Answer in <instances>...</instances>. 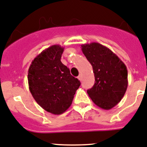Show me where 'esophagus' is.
Returning <instances> with one entry per match:
<instances>
[{
	"mask_svg": "<svg viewBox=\"0 0 147 147\" xmlns=\"http://www.w3.org/2000/svg\"><path fill=\"white\" fill-rule=\"evenodd\" d=\"M78 79H79V80H80V81H82V74L79 75V76H78Z\"/></svg>",
	"mask_w": 147,
	"mask_h": 147,
	"instance_id": "34e87169",
	"label": "esophagus"
}]
</instances>
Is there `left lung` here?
Masks as SVG:
<instances>
[{
    "label": "left lung",
    "instance_id": "1",
    "mask_svg": "<svg viewBox=\"0 0 147 147\" xmlns=\"http://www.w3.org/2000/svg\"><path fill=\"white\" fill-rule=\"evenodd\" d=\"M82 51L93 67L95 84L88 94L95 105L110 110L120 102L128 85L125 64L105 45L91 42L81 45Z\"/></svg>",
    "mask_w": 147,
    "mask_h": 147
}]
</instances>
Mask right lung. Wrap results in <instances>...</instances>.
I'll use <instances>...</instances> for the list:
<instances>
[{
	"mask_svg": "<svg viewBox=\"0 0 147 147\" xmlns=\"http://www.w3.org/2000/svg\"><path fill=\"white\" fill-rule=\"evenodd\" d=\"M64 48L54 45L42 51L30 65L28 82L32 96L40 107L54 115L69 108L81 83L61 62Z\"/></svg>",
	"mask_w": 147,
	"mask_h": 147,
	"instance_id": "right-lung-1",
	"label": "right lung"
}]
</instances>
